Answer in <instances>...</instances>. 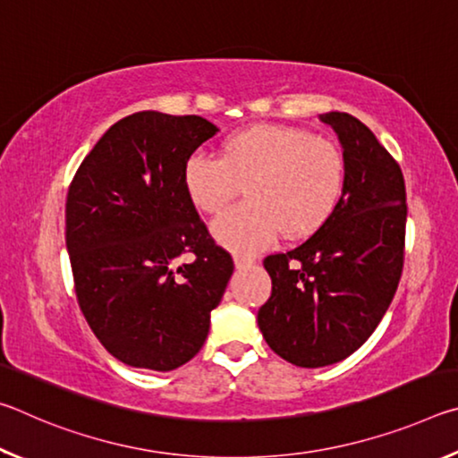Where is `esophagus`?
<instances>
[{
	"instance_id": "obj_1",
	"label": "esophagus",
	"mask_w": 458,
	"mask_h": 458,
	"mask_svg": "<svg viewBox=\"0 0 458 458\" xmlns=\"http://www.w3.org/2000/svg\"><path fill=\"white\" fill-rule=\"evenodd\" d=\"M254 259H248V257H234V265H236V268L238 270H242V268H250L252 265H254Z\"/></svg>"
}]
</instances>
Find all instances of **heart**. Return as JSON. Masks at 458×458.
Returning <instances> with one entry per match:
<instances>
[{
	"instance_id": "1",
	"label": "heart",
	"mask_w": 458,
	"mask_h": 458,
	"mask_svg": "<svg viewBox=\"0 0 458 458\" xmlns=\"http://www.w3.org/2000/svg\"><path fill=\"white\" fill-rule=\"evenodd\" d=\"M345 180L337 143L289 125L236 131L224 139L220 157L196 151L183 169L190 201L208 216L220 214L244 185V204L212 224L218 242L244 254L262 250L278 232L311 236L335 212Z\"/></svg>"
}]
</instances>
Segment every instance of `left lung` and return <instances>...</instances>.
<instances>
[{"mask_svg":"<svg viewBox=\"0 0 458 458\" xmlns=\"http://www.w3.org/2000/svg\"><path fill=\"white\" fill-rule=\"evenodd\" d=\"M321 121L344 145V196L311 238L265 259L273 293L259 311L270 350L299 368L331 366L366 344L404 267L408 206L398 161L352 114L333 111Z\"/></svg>","mask_w":458,"mask_h":458,"instance_id":"1","label":"left lung"}]
</instances>
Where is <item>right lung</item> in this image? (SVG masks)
Segmentation results:
<instances>
[{
	"mask_svg": "<svg viewBox=\"0 0 458 458\" xmlns=\"http://www.w3.org/2000/svg\"><path fill=\"white\" fill-rule=\"evenodd\" d=\"M198 114L141 111L82 159L66 198V248L84 319L131 368L169 371L196 355L234 273L183 185L216 135ZM182 253L192 260L176 265Z\"/></svg>",
	"mask_w": 458,
	"mask_h": 458,
	"instance_id": "right-lung-1",
	"label": "right lung"
}]
</instances>
